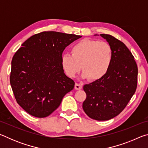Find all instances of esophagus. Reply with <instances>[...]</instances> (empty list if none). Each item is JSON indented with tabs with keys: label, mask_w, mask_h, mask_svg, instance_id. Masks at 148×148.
Segmentation results:
<instances>
[{
	"label": "esophagus",
	"mask_w": 148,
	"mask_h": 148,
	"mask_svg": "<svg viewBox=\"0 0 148 148\" xmlns=\"http://www.w3.org/2000/svg\"><path fill=\"white\" fill-rule=\"evenodd\" d=\"M75 89H76V90L82 89V85L80 84L76 83V84H75Z\"/></svg>",
	"instance_id": "obj_1"
}]
</instances>
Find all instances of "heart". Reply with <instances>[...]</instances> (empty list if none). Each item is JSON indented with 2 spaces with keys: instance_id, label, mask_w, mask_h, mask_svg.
Segmentation results:
<instances>
[{
  "instance_id": "obj_1",
  "label": "heart",
  "mask_w": 148,
  "mask_h": 148,
  "mask_svg": "<svg viewBox=\"0 0 148 148\" xmlns=\"http://www.w3.org/2000/svg\"><path fill=\"white\" fill-rule=\"evenodd\" d=\"M71 54H63L61 57L62 69L67 76L73 77L81 71L82 77L96 81L103 77L111 66L113 52L106 42L84 39L74 44Z\"/></svg>"
}]
</instances>
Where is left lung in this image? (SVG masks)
Here are the masks:
<instances>
[{
    "label": "left lung",
    "mask_w": 148,
    "mask_h": 148,
    "mask_svg": "<svg viewBox=\"0 0 148 148\" xmlns=\"http://www.w3.org/2000/svg\"><path fill=\"white\" fill-rule=\"evenodd\" d=\"M101 36L111 46L113 59L102 78L84 86L87 97L82 108L90 118L106 121L121 113L133 96L138 67L131 52L122 42L109 34Z\"/></svg>",
    "instance_id": "8db88e82"
}]
</instances>
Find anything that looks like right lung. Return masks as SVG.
<instances>
[{
	"label": "right lung",
	"instance_id": "add662e5",
	"mask_svg": "<svg viewBox=\"0 0 148 148\" xmlns=\"http://www.w3.org/2000/svg\"><path fill=\"white\" fill-rule=\"evenodd\" d=\"M81 36L55 31L34 34L12 58L10 85L18 104L36 117H46L74 89L61 64L64 49Z\"/></svg>",
	"mask_w": 148,
	"mask_h": 148
}]
</instances>
